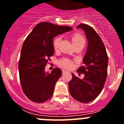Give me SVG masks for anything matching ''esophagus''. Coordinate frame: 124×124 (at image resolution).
<instances>
[{
    "label": "esophagus",
    "instance_id": "34e87169",
    "mask_svg": "<svg viewBox=\"0 0 124 124\" xmlns=\"http://www.w3.org/2000/svg\"><path fill=\"white\" fill-rule=\"evenodd\" d=\"M66 72H67V71H66V70H62V73H63V74L65 73Z\"/></svg>",
    "mask_w": 124,
    "mask_h": 124
}]
</instances>
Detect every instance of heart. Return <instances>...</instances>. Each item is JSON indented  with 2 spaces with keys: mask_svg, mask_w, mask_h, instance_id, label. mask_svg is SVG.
Segmentation results:
<instances>
[{
  "mask_svg": "<svg viewBox=\"0 0 124 124\" xmlns=\"http://www.w3.org/2000/svg\"><path fill=\"white\" fill-rule=\"evenodd\" d=\"M61 40V38L60 37H56L53 40V47L54 50H56L58 48L59 44ZM71 41L73 46L80 44L82 42H85V39L79 33H74L71 37ZM60 65L62 67L65 68H71L72 67V62L68 59H62L60 62Z\"/></svg>",
  "mask_w": 124,
  "mask_h": 124,
  "instance_id": "heart-1",
  "label": "heart"
}]
</instances>
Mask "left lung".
Returning <instances> with one entry per match:
<instances>
[{"instance_id":"8db88e82","label":"left lung","mask_w":124,"mask_h":124,"mask_svg":"<svg viewBox=\"0 0 124 124\" xmlns=\"http://www.w3.org/2000/svg\"><path fill=\"white\" fill-rule=\"evenodd\" d=\"M85 32L87 40L86 52L83 59L84 65L77 71L85 74L83 79L72 74L68 83L71 95L79 102L87 103L94 100L101 93L106 82L108 56L102 40L91 26L85 24L77 27Z\"/></svg>"}]
</instances>
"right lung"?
I'll return each mask as SVG.
<instances>
[{
    "label": "right lung",
    "mask_w": 124,
    "mask_h": 124,
    "mask_svg": "<svg viewBox=\"0 0 124 124\" xmlns=\"http://www.w3.org/2000/svg\"><path fill=\"white\" fill-rule=\"evenodd\" d=\"M70 26L41 22L27 37L18 63L20 80L23 92L30 100L45 102L52 96L62 70L56 68L50 73L45 71L50 56L54 54L53 38L72 31Z\"/></svg>",
    "instance_id": "add662e5"
}]
</instances>
